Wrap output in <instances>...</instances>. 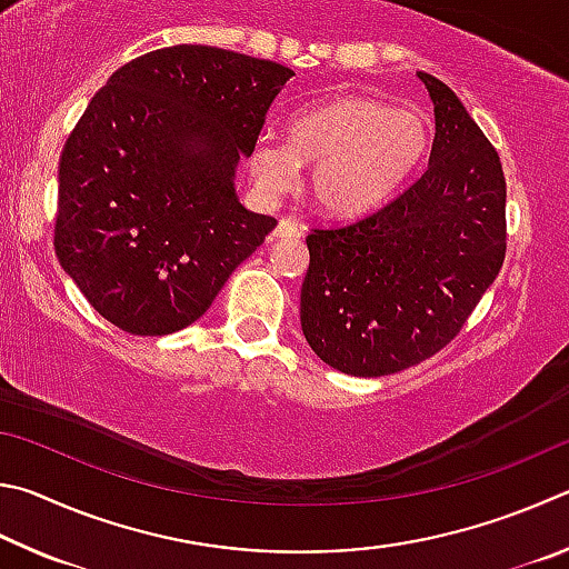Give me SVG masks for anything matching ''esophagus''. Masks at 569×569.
<instances>
[{"instance_id": "34e87169", "label": "esophagus", "mask_w": 569, "mask_h": 569, "mask_svg": "<svg viewBox=\"0 0 569 569\" xmlns=\"http://www.w3.org/2000/svg\"><path fill=\"white\" fill-rule=\"evenodd\" d=\"M302 234V229L297 227L292 219H279L277 222V227H274V232H272V237L274 239H292V237H300Z\"/></svg>"}]
</instances>
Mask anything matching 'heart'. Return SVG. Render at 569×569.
I'll use <instances>...</instances> for the list:
<instances>
[{"mask_svg":"<svg viewBox=\"0 0 569 569\" xmlns=\"http://www.w3.org/2000/svg\"><path fill=\"white\" fill-rule=\"evenodd\" d=\"M430 152V122L375 97H335L305 107L287 127L249 147V174L259 192L290 189L310 167L312 202L330 214H355L392 194Z\"/></svg>","mask_w":569,"mask_h":569,"instance_id":"heart-1","label":"heart"}]
</instances>
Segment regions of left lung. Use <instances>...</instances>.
<instances>
[{
    "instance_id": "left-lung-1",
    "label": "left lung",
    "mask_w": 569,
    "mask_h": 569,
    "mask_svg": "<svg viewBox=\"0 0 569 569\" xmlns=\"http://www.w3.org/2000/svg\"><path fill=\"white\" fill-rule=\"evenodd\" d=\"M430 167L392 202L307 234L300 322L315 355L355 377L440 352L500 274L507 184L497 149L440 79Z\"/></svg>"
}]
</instances>
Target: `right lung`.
<instances>
[{
    "mask_svg": "<svg viewBox=\"0 0 569 569\" xmlns=\"http://www.w3.org/2000/svg\"><path fill=\"white\" fill-rule=\"evenodd\" d=\"M292 77L177 44L119 67L92 97L59 157L54 249L107 322L184 330L277 227L239 204L234 174Z\"/></svg>",
    "mask_w": 569,
    "mask_h": 569,
    "instance_id": "add662e5",
    "label": "right lung"
}]
</instances>
